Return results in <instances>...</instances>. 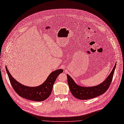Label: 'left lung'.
<instances>
[{
  "label": "left lung",
  "instance_id": "obj_1",
  "mask_svg": "<svg viewBox=\"0 0 124 124\" xmlns=\"http://www.w3.org/2000/svg\"><path fill=\"white\" fill-rule=\"evenodd\" d=\"M116 64V63L110 74L105 81L101 84L93 87H85L78 85L71 78L69 75H67V83L71 93L75 98L80 100L90 99L103 94L107 90L111 83Z\"/></svg>",
  "mask_w": 124,
  "mask_h": 124
}]
</instances>
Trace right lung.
Segmentation results:
<instances>
[{"label":"right lung","mask_w":124,"mask_h":124,"mask_svg":"<svg viewBox=\"0 0 124 124\" xmlns=\"http://www.w3.org/2000/svg\"><path fill=\"white\" fill-rule=\"evenodd\" d=\"M6 68L10 83L15 92L21 97L34 101H43L49 97L57 78L63 71V70L60 69L52 72L42 85L31 87L22 85L18 82L11 76L7 66Z\"/></svg>","instance_id":"1"}]
</instances>
